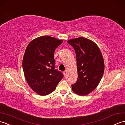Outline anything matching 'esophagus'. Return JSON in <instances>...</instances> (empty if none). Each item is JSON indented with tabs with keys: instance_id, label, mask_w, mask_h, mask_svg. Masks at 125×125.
Returning <instances> with one entry per match:
<instances>
[{
	"instance_id": "esophagus-1",
	"label": "esophagus",
	"mask_w": 125,
	"mask_h": 125,
	"mask_svg": "<svg viewBox=\"0 0 125 125\" xmlns=\"http://www.w3.org/2000/svg\"><path fill=\"white\" fill-rule=\"evenodd\" d=\"M67 71H65L64 72H63V75H64V76H66V75H67Z\"/></svg>"
}]
</instances>
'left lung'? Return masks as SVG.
I'll use <instances>...</instances> for the list:
<instances>
[{"label": "left lung", "instance_id": "1", "mask_svg": "<svg viewBox=\"0 0 125 125\" xmlns=\"http://www.w3.org/2000/svg\"><path fill=\"white\" fill-rule=\"evenodd\" d=\"M76 55L77 80L72 85L73 92L86 96L97 87L103 75L104 62L100 49L97 44L83 37L69 40Z\"/></svg>", "mask_w": 125, "mask_h": 125}]
</instances>
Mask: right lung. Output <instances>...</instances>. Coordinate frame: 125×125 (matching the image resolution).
Here are the masks:
<instances>
[{"instance_id":"right-lung-1","label":"right lung","mask_w":125,"mask_h":125,"mask_svg":"<svg viewBox=\"0 0 125 125\" xmlns=\"http://www.w3.org/2000/svg\"><path fill=\"white\" fill-rule=\"evenodd\" d=\"M63 41L50 36H40L28 45L22 60L25 79L33 91L41 96L55 89L62 74L55 70L54 52Z\"/></svg>"}]
</instances>
